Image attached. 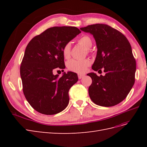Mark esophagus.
Masks as SVG:
<instances>
[{"instance_id":"obj_1","label":"esophagus","mask_w":147,"mask_h":147,"mask_svg":"<svg viewBox=\"0 0 147 147\" xmlns=\"http://www.w3.org/2000/svg\"><path fill=\"white\" fill-rule=\"evenodd\" d=\"M84 76V74H78V77L79 79L82 78Z\"/></svg>"}]
</instances>
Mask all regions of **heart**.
I'll list each match as a JSON object with an SVG mask.
<instances>
[{
	"label": "heart",
	"mask_w": 147,
	"mask_h": 147,
	"mask_svg": "<svg viewBox=\"0 0 147 147\" xmlns=\"http://www.w3.org/2000/svg\"><path fill=\"white\" fill-rule=\"evenodd\" d=\"M79 44L83 45L85 48H88L87 51H90V48L92 45V42L91 38L88 35H83L78 40ZM70 49L71 45L70 43H66L63 48V55L64 58L67 59L70 55ZM91 62L88 59H84L82 60L77 59H71L67 63V69L71 72L76 73H83L86 71L88 67L90 65Z\"/></svg>",
	"instance_id": "heart-1"
}]
</instances>
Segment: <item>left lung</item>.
Wrapping results in <instances>:
<instances>
[{
  "label": "left lung",
  "instance_id": "1",
  "mask_svg": "<svg viewBox=\"0 0 147 147\" xmlns=\"http://www.w3.org/2000/svg\"><path fill=\"white\" fill-rule=\"evenodd\" d=\"M80 29L91 34L97 48L92 69L101 71L104 76L94 73L87 75L92 78L89 95L94 104L112 107L127 97L135 82L136 62L127 38L118 30L104 24L89 25Z\"/></svg>",
  "mask_w": 147,
  "mask_h": 147
}]
</instances>
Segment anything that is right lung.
<instances>
[{
	"label": "right lung",
	"mask_w": 147,
	"mask_h": 147,
	"mask_svg": "<svg viewBox=\"0 0 147 147\" xmlns=\"http://www.w3.org/2000/svg\"><path fill=\"white\" fill-rule=\"evenodd\" d=\"M81 32L76 27L48 28L34 37L26 47L20 66L23 90L26 100L38 112L55 115L64 110L69 102V91L78 81L76 73L53 75L65 67L63 48Z\"/></svg>",
	"instance_id": "obj_1"
}]
</instances>
